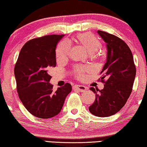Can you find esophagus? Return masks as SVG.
Segmentation results:
<instances>
[{
  "mask_svg": "<svg viewBox=\"0 0 147 147\" xmlns=\"http://www.w3.org/2000/svg\"><path fill=\"white\" fill-rule=\"evenodd\" d=\"M74 89H77L78 91L80 92H85L86 91L87 88L85 86H83V85H76L75 86H74Z\"/></svg>",
  "mask_w": 147,
  "mask_h": 147,
  "instance_id": "obj_1",
  "label": "esophagus"
}]
</instances>
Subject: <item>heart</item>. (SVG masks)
<instances>
[{"instance_id": "obj_1", "label": "heart", "mask_w": 147, "mask_h": 147, "mask_svg": "<svg viewBox=\"0 0 147 147\" xmlns=\"http://www.w3.org/2000/svg\"><path fill=\"white\" fill-rule=\"evenodd\" d=\"M78 42L84 47L89 54H94L102 46L100 40L96 36L91 33H84L78 34L76 37ZM71 49V44L68 40L61 41L58 45L56 51V55L58 60H64L68 57ZM91 70V67L88 66H77L74 70V74L78 79L82 78L85 74Z\"/></svg>"}]
</instances>
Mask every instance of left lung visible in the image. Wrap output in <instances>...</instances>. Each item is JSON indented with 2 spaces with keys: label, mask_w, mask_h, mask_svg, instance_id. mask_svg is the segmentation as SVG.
I'll return each mask as SVG.
<instances>
[{
  "label": "left lung",
  "mask_w": 147,
  "mask_h": 147,
  "mask_svg": "<svg viewBox=\"0 0 147 147\" xmlns=\"http://www.w3.org/2000/svg\"><path fill=\"white\" fill-rule=\"evenodd\" d=\"M97 32L107 47V62L99 79L105 85L102 90L90 88L96 98L89 110L96 116L108 117L116 114L125 105L132 91L136 67L131 51L123 40L105 31Z\"/></svg>",
  "instance_id": "8db88e82"
}]
</instances>
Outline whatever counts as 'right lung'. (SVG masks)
Here are the masks:
<instances>
[{"instance_id":"obj_1","label":"right lung","mask_w":147,"mask_h":147,"mask_svg":"<svg viewBox=\"0 0 147 147\" xmlns=\"http://www.w3.org/2000/svg\"><path fill=\"white\" fill-rule=\"evenodd\" d=\"M64 35H51L29 40L22 47L14 67L17 91L22 104L35 117L48 119L62 110L71 91L66 83L56 91L49 83L51 67H55L56 48Z\"/></svg>"}]
</instances>
